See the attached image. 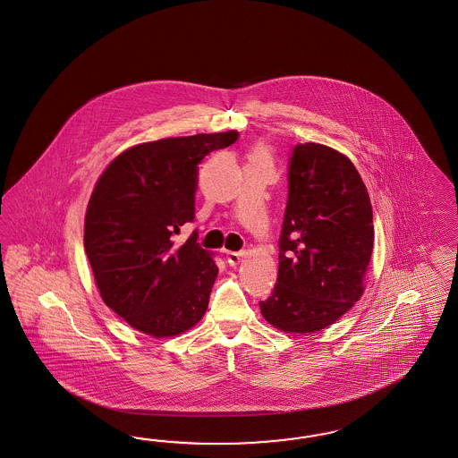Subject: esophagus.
Returning a JSON list of instances; mask_svg holds the SVG:
<instances>
[{"label": "esophagus", "instance_id": "esophagus-1", "mask_svg": "<svg viewBox=\"0 0 458 458\" xmlns=\"http://www.w3.org/2000/svg\"><path fill=\"white\" fill-rule=\"evenodd\" d=\"M245 253L243 251H226V262L230 264V267H236L243 260Z\"/></svg>", "mask_w": 458, "mask_h": 458}]
</instances>
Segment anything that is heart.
I'll return each mask as SVG.
<instances>
[{"label":"heart","instance_id":"obj_1","mask_svg":"<svg viewBox=\"0 0 458 458\" xmlns=\"http://www.w3.org/2000/svg\"><path fill=\"white\" fill-rule=\"evenodd\" d=\"M249 163H270V153L264 144H255L249 154H247Z\"/></svg>","mask_w":458,"mask_h":458}]
</instances>
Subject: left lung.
Returning a JSON list of instances; mask_svg holds the SVG:
<instances>
[{
	"label": "left lung",
	"instance_id": "1",
	"mask_svg": "<svg viewBox=\"0 0 458 458\" xmlns=\"http://www.w3.org/2000/svg\"><path fill=\"white\" fill-rule=\"evenodd\" d=\"M373 243L371 199L351 159L318 142L297 144L264 319L287 334L329 327L364 293Z\"/></svg>",
	"mask_w": 458,
	"mask_h": 458
}]
</instances>
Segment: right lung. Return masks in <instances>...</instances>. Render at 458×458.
Returning <instances> with one entry per match:
<instances>
[{
  "label": "right lung",
  "instance_id": "1",
  "mask_svg": "<svg viewBox=\"0 0 458 458\" xmlns=\"http://www.w3.org/2000/svg\"><path fill=\"white\" fill-rule=\"evenodd\" d=\"M236 138L226 131L142 142L98 176L83 247L102 301L139 333L173 337L203 319L218 267L196 233L181 247L171 236L194 218L198 165Z\"/></svg>",
  "mask_w": 458,
  "mask_h": 458
}]
</instances>
